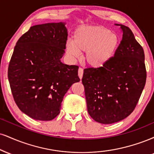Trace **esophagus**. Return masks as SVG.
Instances as JSON below:
<instances>
[{"label": "esophagus", "mask_w": 154, "mask_h": 154, "mask_svg": "<svg viewBox=\"0 0 154 154\" xmlns=\"http://www.w3.org/2000/svg\"><path fill=\"white\" fill-rule=\"evenodd\" d=\"M78 75H79V78H80V79L82 78V76H83V69H82V68H81V67L79 68Z\"/></svg>", "instance_id": "esophagus-1"}]
</instances>
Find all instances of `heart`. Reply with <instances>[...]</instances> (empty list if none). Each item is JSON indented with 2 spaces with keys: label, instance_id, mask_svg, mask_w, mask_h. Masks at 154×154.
Returning a JSON list of instances; mask_svg holds the SVG:
<instances>
[{
  "label": "heart",
  "instance_id": "heart-1",
  "mask_svg": "<svg viewBox=\"0 0 154 154\" xmlns=\"http://www.w3.org/2000/svg\"><path fill=\"white\" fill-rule=\"evenodd\" d=\"M118 37L103 26H82L74 34V40L66 43V51L77 58L86 51L85 60L89 65L100 67L112 58L118 46Z\"/></svg>",
  "mask_w": 154,
  "mask_h": 154
}]
</instances>
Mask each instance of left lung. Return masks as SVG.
Returning a JSON list of instances; mask_svg holds the SVG:
<instances>
[{"instance_id":"left-lung-1","label":"left lung","mask_w":154,"mask_h":154,"mask_svg":"<svg viewBox=\"0 0 154 154\" xmlns=\"http://www.w3.org/2000/svg\"><path fill=\"white\" fill-rule=\"evenodd\" d=\"M123 38L114 57L103 66L84 69L88 113L100 123L111 124L134 110L146 80L145 56L132 31L121 24Z\"/></svg>"}]
</instances>
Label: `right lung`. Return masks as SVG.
Returning <instances> with one entry per match:
<instances>
[{
  "mask_svg": "<svg viewBox=\"0 0 154 154\" xmlns=\"http://www.w3.org/2000/svg\"><path fill=\"white\" fill-rule=\"evenodd\" d=\"M67 36L65 23L39 24L15 46L8 69L11 90L18 108L33 119L56 118L66 92L80 80L78 66L61 62Z\"/></svg>",
  "mask_w": 154,
  "mask_h": 154,
  "instance_id": "add662e5",
  "label": "right lung"
}]
</instances>
